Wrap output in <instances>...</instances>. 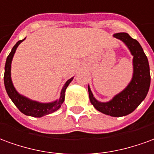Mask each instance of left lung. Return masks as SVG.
Listing matches in <instances>:
<instances>
[{"instance_id": "8db88e82", "label": "left lung", "mask_w": 154, "mask_h": 154, "mask_svg": "<svg viewBox=\"0 0 154 154\" xmlns=\"http://www.w3.org/2000/svg\"><path fill=\"white\" fill-rule=\"evenodd\" d=\"M114 36L124 41L134 55L132 81L124 91L107 103L97 101L89 87L88 90L90 102L98 111L113 117H122L134 111L147 96L150 86V72L148 58L137 40L127 33H117Z\"/></svg>"}]
</instances>
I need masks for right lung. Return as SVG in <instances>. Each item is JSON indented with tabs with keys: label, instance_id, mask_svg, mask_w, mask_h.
I'll return each instance as SVG.
<instances>
[{
	"label": "right lung",
	"instance_id": "obj_1",
	"mask_svg": "<svg viewBox=\"0 0 154 154\" xmlns=\"http://www.w3.org/2000/svg\"><path fill=\"white\" fill-rule=\"evenodd\" d=\"M24 40H19L14 45V47L12 48L11 53L7 56L5 65L4 84H5L6 92H7L8 95L11 98V100H12L13 103H15V105L18 108V109L21 113L26 114V115L32 116V117H42L44 115L53 113V112L58 110L61 107V104L65 100V89L68 87L69 83L72 81L73 78L69 79L68 81H66L61 90L60 99L57 101L54 102V103H38V102H35V101L30 100L26 97H23L22 95L19 94L18 93L16 92V90L15 89L12 85V82H11V60H12L13 55L16 52V48L20 44V42H22Z\"/></svg>",
	"mask_w": 154,
	"mask_h": 154
}]
</instances>
